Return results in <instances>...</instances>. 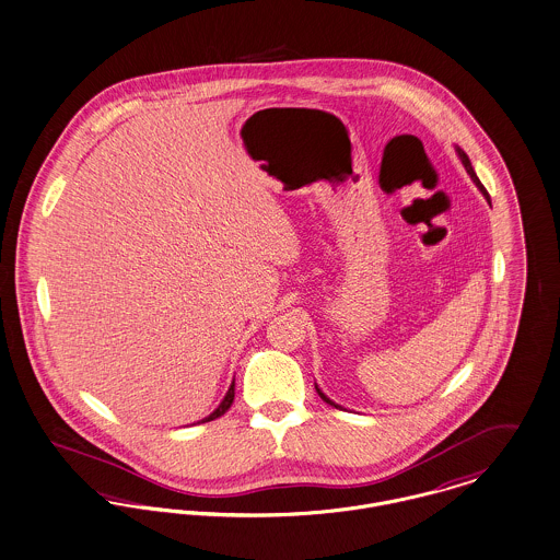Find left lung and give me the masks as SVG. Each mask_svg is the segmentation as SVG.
Masks as SVG:
<instances>
[{
  "label": "left lung",
  "mask_w": 560,
  "mask_h": 560,
  "mask_svg": "<svg viewBox=\"0 0 560 560\" xmlns=\"http://www.w3.org/2000/svg\"><path fill=\"white\" fill-rule=\"evenodd\" d=\"M456 151H458V155H460V160H463V164H465V168H467V173L471 174V178H474L475 185H477V187H479V189H481V194H483V196H486V198H488V202H490V196H488V191H486V189H483V185H481V183H479V178H477V174H475L474 166H471V162H469V158H467V153H465V151H463V149H456ZM315 389H317V394H319V396H322V400H324V402H328V405H332V407H339V405H335V402H332V400H330V398H328V396H326V394H324V392H322V389H319V387L315 386Z\"/></svg>",
  "instance_id": "left-lung-1"
}]
</instances>
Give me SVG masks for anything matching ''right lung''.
I'll use <instances>...</instances> for the list:
<instances>
[{"instance_id":"1","label":"right lung","mask_w":560,"mask_h":560,"mask_svg":"<svg viewBox=\"0 0 560 560\" xmlns=\"http://www.w3.org/2000/svg\"><path fill=\"white\" fill-rule=\"evenodd\" d=\"M232 400H234V382H232V386L228 389V394H225V398L221 400V405L217 407L215 411L209 416V418H205L202 422H211V420H215V418H221L228 409H230V405H232Z\"/></svg>"}]
</instances>
